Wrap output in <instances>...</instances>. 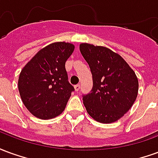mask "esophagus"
<instances>
[{"instance_id": "34e87169", "label": "esophagus", "mask_w": 158, "mask_h": 158, "mask_svg": "<svg viewBox=\"0 0 158 158\" xmlns=\"http://www.w3.org/2000/svg\"><path fill=\"white\" fill-rule=\"evenodd\" d=\"M74 89H75L76 91H79V89H80V85H79V84H78V85H74Z\"/></svg>"}]
</instances>
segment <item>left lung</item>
Wrapping results in <instances>:
<instances>
[{"label":"left lung","mask_w":158,"mask_h":158,"mask_svg":"<svg viewBox=\"0 0 158 158\" xmlns=\"http://www.w3.org/2000/svg\"><path fill=\"white\" fill-rule=\"evenodd\" d=\"M79 50L92 74V89L82 95L87 113L97 122H115L130 109L137 97L135 73L118 54L106 47L84 43Z\"/></svg>","instance_id":"obj_1"}]
</instances>
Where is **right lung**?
<instances>
[{
    "mask_svg": "<svg viewBox=\"0 0 158 158\" xmlns=\"http://www.w3.org/2000/svg\"><path fill=\"white\" fill-rule=\"evenodd\" d=\"M74 45L56 42L41 49L22 69L19 90L24 106L34 116L51 119L64 111L74 91L65 63Z\"/></svg>",
    "mask_w": 158,
    "mask_h": 158,
    "instance_id": "1",
    "label": "right lung"
}]
</instances>
